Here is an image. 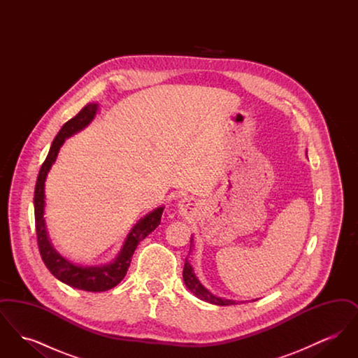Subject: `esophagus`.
I'll return each mask as SVG.
<instances>
[{"mask_svg":"<svg viewBox=\"0 0 358 358\" xmlns=\"http://www.w3.org/2000/svg\"><path fill=\"white\" fill-rule=\"evenodd\" d=\"M178 209H180V212L184 215V213H187V212L193 209V203H192L190 200H187V199L181 200L180 204H178Z\"/></svg>","mask_w":358,"mask_h":358,"instance_id":"esophagus-1","label":"esophagus"}]
</instances>
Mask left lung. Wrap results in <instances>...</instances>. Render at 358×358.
<instances>
[{
	"mask_svg": "<svg viewBox=\"0 0 358 358\" xmlns=\"http://www.w3.org/2000/svg\"><path fill=\"white\" fill-rule=\"evenodd\" d=\"M192 241V240H190ZM182 278L185 282V286L190 292H193L197 298H200L201 301H205L208 303L212 305H217V306H229V305H238L236 301L232 299H225V298H219L216 295H213L210 291L205 289L204 286L200 283V280L197 279L196 273L193 271L190 263L185 259V266H184V273Z\"/></svg>",
	"mask_w": 358,
	"mask_h": 358,
	"instance_id": "1",
	"label": "left lung"
}]
</instances>
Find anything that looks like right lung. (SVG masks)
<instances>
[{
	"label": "right lung",
	"mask_w": 358,
	"mask_h": 358,
	"mask_svg": "<svg viewBox=\"0 0 358 358\" xmlns=\"http://www.w3.org/2000/svg\"><path fill=\"white\" fill-rule=\"evenodd\" d=\"M98 106H99L98 103H88L80 110V113L76 117H73L72 120H69L67 123L63 124V127L53 139L50 153L38 171L34 199L37 244H38V251L43 257L44 264L51 271L52 275L60 282L75 289L92 291V292H101V291L113 289L120 283L130 267L131 257L136 251V245L139 244V241H142L148 235H150L159 225L161 216L164 212V206H159L136 222L133 229L129 232L115 260L106 266L83 267V266L73 264L52 247L48 232H47V227H45V220H44L45 180L66 138L73 136L75 133L83 130L85 126H88L96 115Z\"/></svg>",
	"instance_id": "1"
}]
</instances>
